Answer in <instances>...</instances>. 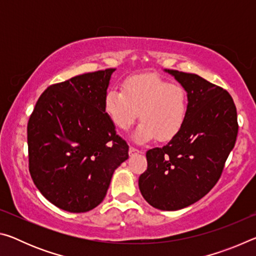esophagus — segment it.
Instances as JSON below:
<instances>
[{"label":"esophagus","mask_w":256,"mask_h":256,"mask_svg":"<svg viewBox=\"0 0 256 256\" xmlns=\"http://www.w3.org/2000/svg\"><path fill=\"white\" fill-rule=\"evenodd\" d=\"M142 151L138 150V148H134V146H130V150H128V154L130 156H133V154H141Z\"/></svg>","instance_id":"34e87169"}]
</instances>
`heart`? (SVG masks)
Returning <instances> with one entry per match:
<instances>
[{
    "instance_id": "obj_1",
    "label": "heart",
    "mask_w": 256,
    "mask_h": 256,
    "mask_svg": "<svg viewBox=\"0 0 256 256\" xmlns=\"http://www.w3.org/2000/svg\"><path fill=\"white\" fill-rule=\"evenodd\" d=\"M108 118L120 131H128L138 118V142L157 138L168 141L184 126L188 110V94L183 86L156 74L128 78L122 90L112 88L104 100Z\"/></svg>"
}]
</instances>
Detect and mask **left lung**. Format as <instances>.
Segmentation results:
<instances>
[{"instance_id": "8db88e82", "label": "left lung", "mask_w": 256, "mask_h": 256, "mask_svg": "<svg viewBox=\"0 0 256 256\" xmlns=\"http://www.w3.org/2000/svg\"><path fill=\"white\" fill-rule=\"evenodd\" d=\"M188 94L184 126L162 148L146 151V170L138 177L146 201L160 210L188 206L211 190L235 146L238 122L227 90L200 76L166 70Z\"/></svg>"}]
</instances>
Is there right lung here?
<instances>
[{
    "instance_id": "obj_1",
    "label": "right lung",
    "mask_w": 256,
    "mask_h": 256,
    "mask_svg": "<svg viewBox=\"0 0 256 256\" xmlns=\"http://www.w3.org/2000/svg\"><path fill=\"white\" fill-rule=\"evenodd\" d=\"M114 71L84 73L50 84L29 118L30 176L60 209L80 214L100 204L112 172L128 158V144L104 110Z\"/></svg>"
}]
</instances>
